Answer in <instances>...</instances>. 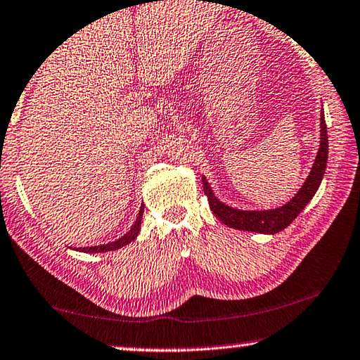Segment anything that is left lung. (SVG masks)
Here are the masks:
<instances>
[{
  "mask_svg": "<svg viewBox=\"0 0 360 360\" xmlns=\"http://www.w3.org/2000/svg\"><path fill=\"white\" fill-rule=\"evenodd\" d=\"M321 123H320V149L316 154V159L314 162V167L310 170V175L307 176L305 184L302 188L297 191V195L290 200L288 205L278 207V210L269 211H242L236 210L224 205L219 201L212 193L210 184H207L206 176H202V188H205V195L210 201L211 211L214 212L216 217L226 226L232 229H238V231H248V232H259V233H278L284 231L294 219L300 214V211L309 205L311 198L319 190V186L325 175L326 162H328V133H326V122L325 115L321 112Z\"/></svg>",
  "mask_w": 360,
  "mask_h": 360,
  "instance_id": "left-lung-1",
  "label": "left lung"
}]
</instances>
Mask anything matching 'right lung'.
I'll return each instance as SVG.
<instances>
[{"label":"right lung","instance_id":"obj_1","mask_svg":"<svg viewBox=\"0 0 360 360\" xmlns=\"http://www.w3.org/2000/svg\"><path fill=\"white\" fill-rule=\"evenodd\" d=\"M143 212H144V206H141V210H139V214L136 217V221H134L133 227L129 229V231L124 233L122 238H118V240L112 242V243H105V245H96V247H84V248H76V250H79V252H84V253H102V252H112V250H117V248L124 247V245H128L129 242H133L134 238L138 237L139 227H141Z\"/></svg>","mask_w":360,"mask_h":360}]
</instances>
